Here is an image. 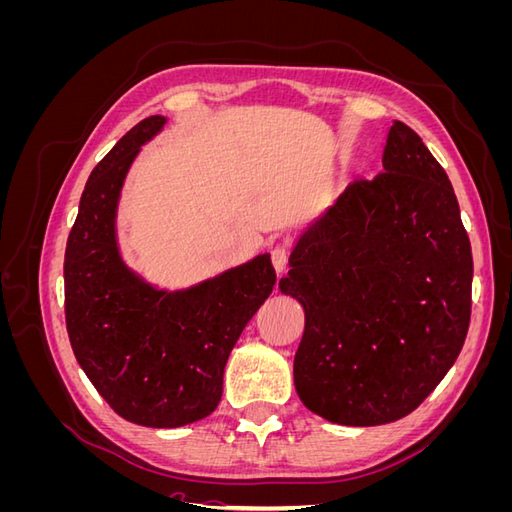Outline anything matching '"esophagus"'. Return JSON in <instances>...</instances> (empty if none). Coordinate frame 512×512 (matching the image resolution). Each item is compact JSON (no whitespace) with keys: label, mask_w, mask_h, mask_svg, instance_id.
Returning <instances> with one entry per match:
<instances>
[{"label":"esophagus","mask_w":512,"mask_h":512,"mask_svg":"<svg viewBox=\"0 0 512 512\" xmlns=\"http://www.w3.org/2000/svg\"><path fill=\"white\" fill-rule=\"evenodd\" d=\"M288 256H290V252H288L286 245H275L271 250V262H273V267H275L277 273H282L286 269Z\"/></svg>","instance_id":"1"}]
</instances>
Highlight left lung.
I'll return each instance as SVG.
<instances>
[{
    "instance_id": "8db88e82",
    "label": "left lung",
    "mask_w": 512,
    "mask_h": 512,
    "mask_svg": "<svg viewBox=\"0 0 512 512\" xmlns=\"http://www.w3.org/2000/svg\"><path fill=\"white\" fill-rule=\"evenodd\" d=\"M288 262L305 408L371 427L421 406L466 342L474 271L453 185L421 136L395 121L380 173L348 183Z\"/></svg>"
}]
</instances>
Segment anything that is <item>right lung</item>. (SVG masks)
Returning a JSON list of instances; mask_svg holds the SVG:
<instances>
[{
    "label": "right lung",
    "instance_id": "right-lung-1",
    "mask_svg": "<svg viewBox=\"0 0 512 512\" xmlns=\"http://www.w3.org/2000/svg\"><path fill=\"white\" fill-rule=\"evenodd\" d=\"M164 123L160 115L136 123L91 170L64 258L76 361L108 406L145 427H181L218 408L228 354L275 286L269 254L175 292L149 286L121 260V185Z\"/></svg>",
    "mask_w": 512,
    "mask_h": 512
}]
</instances>
